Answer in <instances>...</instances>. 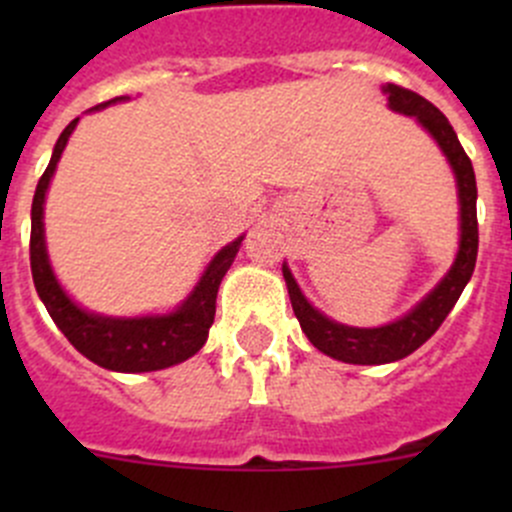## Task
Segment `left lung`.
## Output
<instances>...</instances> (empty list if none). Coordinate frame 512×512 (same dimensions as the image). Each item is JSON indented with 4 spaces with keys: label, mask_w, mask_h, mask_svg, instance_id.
<instances>
[{
    "label": "left lung",
    "mask_w": 512,
    "mask_h": 512,
    "mask_svg": "<svg viewBox=\"0 0 512 512\" xmlns=\"http://www.w3.org/2000/svg\"><path fill=\"white\" fill-rule=\"evenodd\" d=\"M381 91L386 94L391 111L414 118L418 126L436 141V146L441 148L448 165H451L458 190L461 237H458L456 260H453L451 270L441 277V282L421 302H416L404 317L394 319L389 324H381V327H349V324H342L337 319L327 317L324 312H319L302 294L287 262H282L289 302H292L294 317L299 319L302 332L307 334V339L319 352L344 361V364H391V361H399L404 356L414 354L421 344H426L436 334V329L441 327L448 312L456 307L458 297H461L473 270H476L478 257L476 173H473L471 158L463 151L456 131H453L448 118L431 101L414 94V91L401 89L396 84L381 86Z\"/></svg>",
    "instance_id": "left-lung-1"
}]
</instances>
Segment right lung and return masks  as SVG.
Masks as SVG:
<instances>
[{"instance_id":"obj_1","label":"right lung","mask_w":512,"mask_h":512,"mask_svg":"<svg viewBox=\"0 0 512 512\" xmlns=\"http://www.w3.org/2000/svg\"><path fill=\"white\" fill-rule=\"evenodd\" d=\"M128 101V96L111 98L101 106L89 108V111H101L111 103ZM79 118L69 123L61 131L56 141L54 153H51L49 165L36 185L34 203H32V242H29V257H32V277L39 299L44 302L46 312L54 319L56 327L64 332L86 359L103 366L108 371H121V374H141V371H158L168 366L180 364L203 349L208 342V332L215 319V299H218L220 282L225 272L230 270L237 250H240L245 235L232 240L223 250L215 252L213 260L200 275L198 285L193 292L173 309L165 314H141V317H108V314L89 312L81 304L69 297L61 282L56 280L54 267L49 262L44 235V203L46 190H49L51 178H54L56 163L69 143Z\"/></svg>"}]
</instances>
